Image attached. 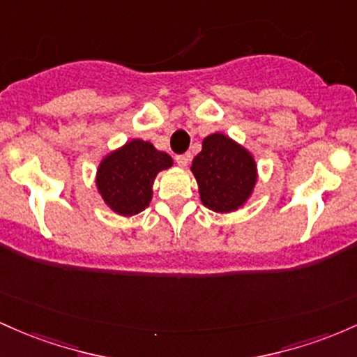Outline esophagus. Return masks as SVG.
<instances>
[{"label": "esophagus", "instance_id": "1", "mask_svg": "<svg viewBox=\"0 0 357 357\" xmlns=\"http://www.w3.org/2000/svg\"><path fill=\"white\" fill-rule=\"evenodd\" d=\"M175 162L178 163V167H187L190 162V153H183V155H177L175 157Z\"/></svg>", "mask_w": 357, "mask_h": 357}]
</instances>
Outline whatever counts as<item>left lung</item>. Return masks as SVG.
Wrapping results in <instances>:
<instances>
[{"label": "left lung", "instance_id": "8db88e82", "mask_svg": "<svg viewBox=\"0 0 357 357\" xmlns=\"http://www.w3.org/2000/svg\"><path fill=\"white\" fill-rule=\"evenodd\" d=\"M200 202L214 212H234L246 206L258 182L255 155L224 133L202 139V150L192 160Z\"/></svg>", "mask_w": 357, "mask_h": 357}]
</instances>
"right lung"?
I'll list each match as a JSON object with an SVG mask.
<instances>
[{
    "instance_id": "1",
    "label": "right lung",
    "mask_w": 357,
    "mask_h": 357,
    "mask_svg": "<svg viewBox=\"0 0 357 357\" xmlns=\"http://www.w3.org/2000/svg\"><path fill=\"white\" fill-rule=\"evenodd\" d=\"M172 165L170 155L135 138L104 155L96 172V187L114 214L130 218L146 209L153 197L155 178Z\"/></svg>"
}]
</instances>
